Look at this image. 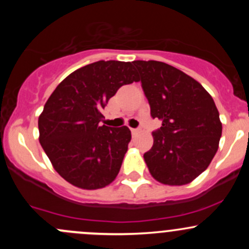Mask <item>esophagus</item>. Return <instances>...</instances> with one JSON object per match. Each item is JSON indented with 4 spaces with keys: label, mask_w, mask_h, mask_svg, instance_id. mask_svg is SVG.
Masks as SVG:
<instances>
[{
    "label": "esophagus",
    "mask_w": 249,
    "mask_h": 249,
    "mask_svg": "<svg viewBox=\"0 0 249 249\" xmlns=\"http://www.w3.org/2000/svg\"><path fill=\"white\" fill-rule=\"evenodd\" d=\"M131 134H132V135L139 134V129H131Z\"/></svg>",
    "instance_id": "esophagus-1"
}]
</instances>
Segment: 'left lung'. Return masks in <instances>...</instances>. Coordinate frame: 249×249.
<instances>
[{
	"label": "left lung",
	"instance_id": "obj_1",
	"mask_svg": "<svg viewBox=\"0 0 249 249\" xmlns=\"http://www.w3.org/2000/svg\"><path fill=\"white\" fill-rule=\"evenodd\" d=\"M150 106L161 120L143 158L162 184L183 185L205 171L218 150L222 123L212 96L199 82L165 62H132ZM140 80V79H139Z\"/></svg>",
	"mask_w": 249,
	"mask_h": 249
}]
</instances>
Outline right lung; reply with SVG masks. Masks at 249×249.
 Listing matches in <instances>:
<instances>
[{"label":"right lung","mask_w":249,"mask_h":249,"mask_svg":"<svg viewBox=\"0 0 249 249\" xmlns=\"http://www.w3.org/2000/svg\"><path fill=\"white\" fill-rule=\"evenodd\" d=\"M137 80L131 62L101 60L72 72L53 91L38 118L39 143L64 179L89 190L115 179L131 132L101 125V110L120 87Z\"/></svg>","instance_id":"add662e5"}]
</instances>
